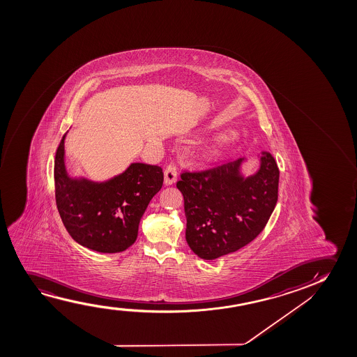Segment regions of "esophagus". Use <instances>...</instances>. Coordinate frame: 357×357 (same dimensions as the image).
<instances>
[{
    "instance_id": "1",
    "label": "esophagus",
    "mask_w": 357,
    "mask_h": 357,
    "mask_svg": "<svg viewBox=\"0 0 357 357\" xmlns=\"http://www.w3.org/2000/svg\"><path fill=\"white\" fill-rule=\"evenodd\" d=\"M176 176H178V172H176V167L174 163H168L165 169V183L166 185H172L176 181Z\"/></svg>"
}]
</instances>
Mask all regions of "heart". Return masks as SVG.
<instances>
[{"label": "heart", "instance_id": "heart-1", "mask_svg": "<svg viewBox=\"0 0 357 357\" xmlns=\"http://www.w3.org/2000/svg\"><path fill=\"white\" fill-rule=\"evenodd\" d=\"M225 144H227V137H220V139H217V140L211 145L210 149L207 150L208 155H211V156L220 155Z\"/></svg>", "mask_w": 357, "mask_h": 357}]
</instances>
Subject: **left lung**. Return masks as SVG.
Returning <instances> with one entry per match:
<instances>
[{
	"label": "left lung",
	"mask_w": 357,
	"mask_h": 357,
	"mask_svg": "<svg viewBox=\"0 0 357 357\" xmlns=\"http://www.w3.org/2000/svg\"><path fill=\"white\" fill-rule=\"evenodd\" d=\"M244 158L205 171H184L176 188L184 197L185 238L200 259L235 252L257 238L278 200L279 169L269 152L261 166L244 176Z\"/></svg>",
	"instance_id": "8db88e82"
}]
</instances>
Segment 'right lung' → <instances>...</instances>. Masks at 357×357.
<instances>
[{
	"mask_svg": "<svg viewBox=\"0 0 357 357\" xmlns=\"http://www.w3.org/2000/svg\"><path fill=\"white\" fill-rule=\"evenodd\" d=\"M64 134L54 158V194L69 235L88 249L114 254L132 246L152 197L161 190V167L132 163L103 183L69 178L64 166Z\"/></svg>",
	"mask_w": 357,
	"mask_h": 357,
	"instance_id": "1",
	"label": "right lung"
}]
</instances>
